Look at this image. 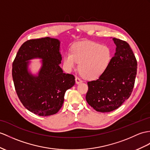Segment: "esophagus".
<instances>
[{
	"instance_id": "obj_1",
	"label": "esophagus",
	"mask_w": 150,
	"mask_h": 150,
	"mask_svg": "<svg viewBox=\"0 0 150 150\" xmlns=\"http://www.w3.org/2000/svg\"><path fill=\"white\" fill-rule=\"evenodd\" d=\"M83 81H82V79L80 78H79V77H78V76H76V83H77V84H79V83H81Z\"/></svg>"
}]
</instances>
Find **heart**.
Returning <instances> with one entry per match:
<instances>
[{
    "label": "heart",
    "mask_w": 150,
    "mask_h": 150,
    "mask_svg": "<svg viewBox=\"0 0 150 150\" xmlns=\"http://www.w3.org/2000/svg\"><path fill=\"white\" fill-rule=\"evenodd\" d=\"M112 58L111 47L92 41H83L74 44L71 53L64 57V64L67 70L74 69L79 63V70L88 79H95L103 74L110 65Z\"/></svg>",
    "instance_id": "heart-1"
}]
</instances>
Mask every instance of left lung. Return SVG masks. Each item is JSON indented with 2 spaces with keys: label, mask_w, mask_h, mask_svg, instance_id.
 Listing matches in <instances>:
<instances>
[{
  "label": "left lung",
  "mask_w": 150,
  "mask_h": 150,
  "mask_svg": "<svg viewBox=\"0 0 150 150\" xmlns=\"http://www.w3.org/2000/svg\"><path fill=\"white\" fill-rule=\"evenodd\" d=\"M116 53L108 69L96 80L88 81L86 100L95 110L114 111L129 98L137 74V60L129 44L113 38Z\"/></svg>",
  "instance_id": "left-lung-1"
}]
</instances>
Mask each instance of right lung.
<instances>
[{
  "label": "right lung",
  "instance_id": "right-lung-1",
  "mask_svg": "<svg viewBox=\"0 0 150 150\" xmlns=\"http://www.w3.org/2000/svg\"><path fill=\"white\" fill-rule=\"evenodd\" d=\"M59 50L60 41L57 39H30L21 46L13 62L12 76L17 96L25 108L39 116L58 112L65 92L75 84L74 76L64 73L59 66ZM35 57L43 59L38 76L28 71L26 61Z\"/></svg>",
  "mask_w": 150,
  "mask_h": 150
}]
</instances>
